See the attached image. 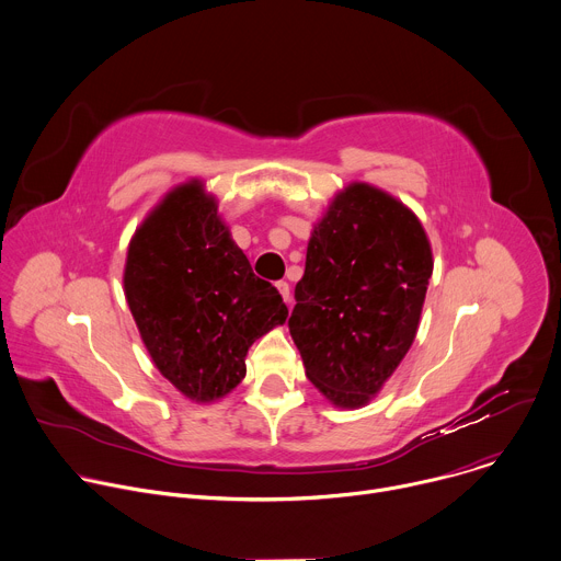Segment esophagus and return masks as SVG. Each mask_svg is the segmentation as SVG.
Wrapping results in <instances>:
<instances>
[{"label":"esophagus","instance_id":"esophagus-1","mask_svg":"<svg viewBox=\"0 0 561 561\" xmlns=\"http://www.w3.org/2000/svg\"><path fill=\"white\" fill-rule=\"evenodd\" d=\"M277 290H279V295L284 297V301L290 304V286H288L286 282H277Z\"/></svg>","mask_w":561,"mask_h":561}]
</instances>
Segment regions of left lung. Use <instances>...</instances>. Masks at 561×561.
Returning a JSON list of instances; mask_svg holds the SVG:
<instances>
[{
	"label": "left lung",
	"mask_w": 561,
	"mask_h": 561,
	"mask_svg": "<svg viewBox=\"0 0 561 561\" xmlns=\"http://www.w3.org/2000/svg\"><path fill=\"white\" fill-rule=\"evenodd\" d=\"M433 275L417 215L353 182L310 232L288 329L306 377L337 409H359L409 353Z\"/></svg>",
	"instance_id": "1"
}]
</instances>
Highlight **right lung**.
I'll return each mask as SVG.
<instances>
[{
    "instance_id": "1",
    "label": "right lung",
    "mask_w": 561,
    "mask_h": 561,
    "mask_svg": "<svg viewBox=\"0 0 561 561\" xmlns=\"http://www.w3.org/2000/svg\"><path fill=\"white\" fill-rule=\"evenodd\" d=\"M124 293L157 370L199 404L242 381L253 342L288 317L199 180L173 188L135 230Z\"/></svg>"
}]
</instances>
